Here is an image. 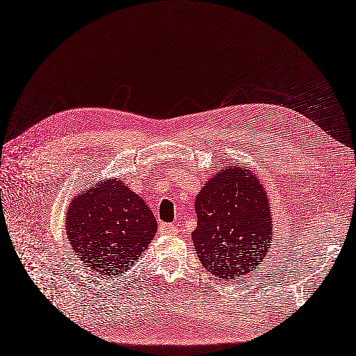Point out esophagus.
Masks as SVG:
<instances>
[{"label":"esophagus","instance_id":"34e87169","mask_svg":"<svg viewBox=\"0 0 356 356\" xmlns=\"http://www.w3.org/2000/svg\"><path fill=\"white\" fill-rule=\"evenodd\" d=\"M162 234H177L178 227L175 224H162L161 225Z\"/></svg>","mask_w":356,"mask_h":356}]
</instances>
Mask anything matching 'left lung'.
Instances as JSON below:
<instances>
[{
  "instance_id": "1",
  "label": "left lung",
  "mask_w": 356,
  "mask_h": 356,
  "mask_svg": "<svg viewBox=\"0 0 356 356\" xmlns=\"http://www.w3.org/2000/svg\"><path fill=\"white\" fill-rule=\"evenodd\" d=\"M193 241L202 265L224 281L259 266L273 241L266 193L252 169L227 166L195 199Z\"/></svg>"
}]
</instances>
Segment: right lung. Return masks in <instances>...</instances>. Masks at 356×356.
Listing matches in <instances>:
<instances>
[{
  "label": "right lung",
  "mask_w": 356,
  "mask_h": 356,
  "mask_svg": "<svg viewBox=\"0 0 356 356\" xmlns=\"http://www.w3.org/2000/svg\"><path fill=\"white\" fill-rule=\"evenodd\" d=\"M69 243L94 274L119 275L150 244L157 222L144 200L122 181L99 182L76 195L66 216Z\"/></svg>",
  "instance_id": "obj_1"
}]
</instances>
